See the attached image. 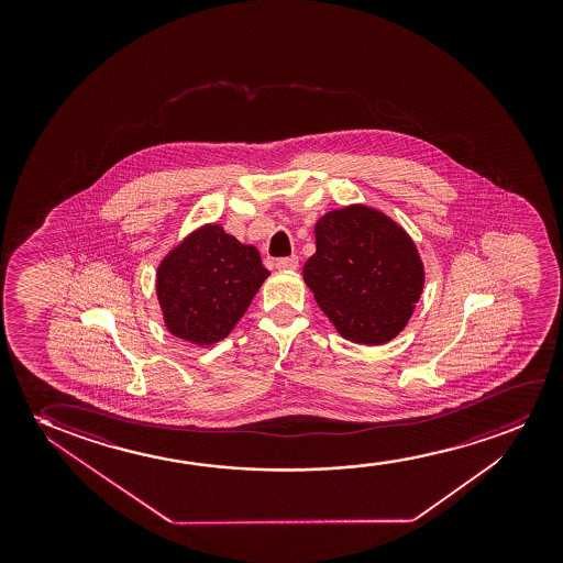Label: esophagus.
<instances>
[{
  "mask_svg": "<svg viewBox=\"0 0 563 563\" xmlns=\"http://www.w3.org/2000/svg\"><path fill=\"white\" fill-rule=\"evenodd\" d=\"M298 263H300V260H298V255H288V257H280V260H277V269H298Z\"/></svg>",
  "mask_w": 563,
  "mask_h": 563,
  "instance_id": "esophagus-1",
  "label": "esophagus"
}]
</instances>
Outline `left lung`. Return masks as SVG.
<instances>
[{
	"instance_id": "1",
	"label": "left lung",
	"mask_w": 563,
	"mask_h": 563,
	"mask_svg": "<svg viewBox=\"0 0 563 563\" xmlns=\"http://www.w3.org/2000/svg\"><path fill=\"white\" fill-rule=\"evenodd\" d=\"M316 246L303 280L336 331L371 346L393 340L423 290V265L406 231L375 209L350 206L317 221Z\"/></svg>"
}]
</instances>
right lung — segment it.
Masks as SVG:
<instances>
[{
	"label": "right lung",
	"mask_w": 563,
	"mask_h": 563,
	"mask_svg": "<svg viewBox=\"0 0 563 563\" xmlns=\"http://www.w3.org/2000/svg\"><path fill=\"white\" fill-rule=\"evenodd\" d=\"M267 277L254 246L240 244L219 224H206L157 269L165 324L178 339L216 344L229 336Z\"/></svg>",
	"instance_id": "1"
}]
</instances>
